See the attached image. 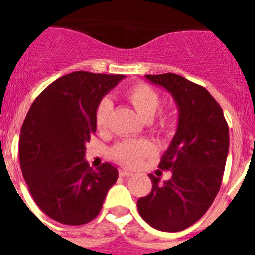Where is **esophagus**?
Listing matches in <instances>:
<instances>
[{"mask_svg": "<svg viewBox=\"0 0 255 255\" xmlns=\"http://www.w3.org/2000/svg\"><path fill=\"white\" fill-rule=\"evenodd\" d=\"M132 172L131 170H127V169H119V176L120 177H129L132 176Z\"/></svg>", "mask_w": 255, "mask_h": 255, "instance_id": "obj_1", "label": "esophagus"}]
</instances>
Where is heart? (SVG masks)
<instances>
[{
  "mask_svg": "<svg viewBox=\"0 0 255 255\" xmlns=\"http://www.w3.org/2000/svg\"><path fill=\"white\" fill-rule=\"evenodd\" d=\"M126 99L132 104L136 112L144 120H152L161 104V96L155 88L145 83H136L124 92ZM112 111V103L108 98H103L95 108V126L99 131L106 129L110 123ZM176 129V120L172 115H160L155 124V131L160 135L172 136ZM155 153V147L148 140H126L116 144L112 148L111 157L116 163L126 167H137L144 159Z\"/></svg>",
  "mask_w": 255,
  "mask_h": 255,
  "instance_id": "1",
  "label": "heart"
}]
</instances>
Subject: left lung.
Listing matches in <instances>:
<instances>
[{
	"instance_id": "8db88e82",
	"label": "left lung",
	"mask_w": 255,
	"mask_h": 255,
	"mask_svg": "<svg viewBox=\"0 0 255 255\" xmlns=\"http://www.w3.org/2000/svg\"><path fill=\"white\" fill-rule=\"evenodd\" d=\"M163 86L178 106V127L159 168L172 178L149 174L151 193L139 198L144 221L161 232H180L206 213L217 196L229 151V127L221 106L205 87L176 74L145 75Z\"/></svg>"
}]
</instances>
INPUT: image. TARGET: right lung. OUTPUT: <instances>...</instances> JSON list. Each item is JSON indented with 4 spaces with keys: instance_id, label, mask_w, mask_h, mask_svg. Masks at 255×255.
<instances>
[{
    "instance_id": "right-lung-1",
    "label": "right lung",
    "mask_w": 255,
    "mask_h": 255,
    "mask_svg": "<svg viewBox=\"0 0 255 255\" xmlns=\"http://www.w3.org/2000/svg\"><path fill=\"white\" fill-rule=\"evenodd\" d=\"M124 75L75 71L58 78L31 104L19 136V163L29 192L45 214L85 225L99 214L118 169L85 160L96 132L95 108Z\"/></svg>"
}]
</instances>
